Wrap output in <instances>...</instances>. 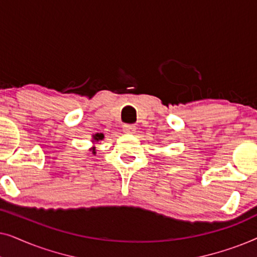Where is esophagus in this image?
<instances>
[{
    "label": "esophagus",
    "mask_w": 257,
    "mask_h": 257,
    "mask_svg": "<svg viewBox=\"0 0 257 257\" xmlns=\"http://www.w3.org/2000/svg\"><path fill=\"white\" fill-rule=\"evenodd\" d=\"M137 130L136 125L133 124H125L124 126H122V131H124L125 133H133Z\"/></svg>",
    "instance_id": "1"
}]
</instances>
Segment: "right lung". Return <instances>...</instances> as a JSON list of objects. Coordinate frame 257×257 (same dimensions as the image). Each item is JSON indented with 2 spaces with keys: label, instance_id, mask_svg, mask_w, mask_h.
Wrapping results in <instances>:
<instances>
[{
  "label": "right lung",
  "instance_id": "add662e5",
  "mask_svg": "<svg viewBox=\"0 0 257 257\" xmlns=\"http://www.w3.org/2000/svg\"><path fill=\"white\" fill-rule=\"evenodd\" d=\"M103 138H104V136L101 135V133H97L96 136H93V139L96 140V142H99V140H101Z\"/></svg>",
  "mask_w": 257,
  "mask_h": 257
}]
</instances>
